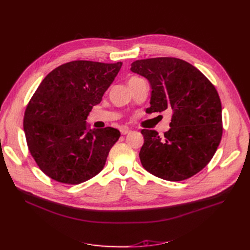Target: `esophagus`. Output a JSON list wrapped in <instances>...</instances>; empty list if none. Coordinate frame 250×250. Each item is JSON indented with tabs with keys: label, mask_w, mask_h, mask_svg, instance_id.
I'll return each mask as SVG.
<instances>
[{
	"label": "esophagus",
	"mask_w": 250,
	"mask_h": 250,
	"mask_svg": "<svg viewBox=\"0 0 250 250\" xmlns=\"http://www.w3.org/2000/svg\"><path fill=\"white\" fill-rule=\"evenodd\" d=\"M129 132H130V129L128 127H126V126H124V127L121 128V134L122 135H127Z\"/></svg>",
	"instance_id": "34e87169"
}]
</instances>
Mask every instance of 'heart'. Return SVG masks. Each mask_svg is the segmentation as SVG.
<instances>
[{
    "mask_svg": "<svg viewBox=\"0 0 250 250\" xmlns=\"http://www.w3.org/2000/svg\"><path fill=\"white\" fill-rule=\"evenodd\" d=\"M137 79H139V78H138V77H132V78H130L129 80H128V82H130V81H134V80H137Z\"/></svg>",
    "mask_w": 250,
    "mask_h": 250,
    "instance_id": "1",
    "label": "heart"
}]
</instances>
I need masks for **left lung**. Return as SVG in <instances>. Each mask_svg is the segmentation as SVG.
<instances>
[{"mask_svg":"<svg viewBox=\"0 0 250 250\" xmlns=\"http://www.w3.org/2000/svg\"><path fill=\"white\" fill-rule=\"evenodd\" d=\"M130 70L151 84L148 113L171 112V127L163 137L156 130H141L143 167L169 181L190 178L212 160L222 139V105L215 86L200 70L176 58L139 60Z\"/></svg>","mask_w":250,"mask_h":250,"instance_id":"1","label":"left lung"}]
</instances>
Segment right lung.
Instances as JSON below:
<instances>
[{"label":"right lung","mask_w":250,"mask_h":250,"mask_svg":"<svg viewBox=\"0 0 250 250\" xmlns=\"http://www.w3.org/2000/svg\"><path fill=\"white\" fill-rule=\"evenodd\" d=\"M122 64L65 62L52 70L34 92L23 127L31 156L49 178L79 185L103 169L121 133L110 126L87 130L86 120Z\"/></svg>","instance_id":"add662e5"}]
</instances>
